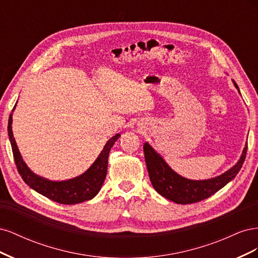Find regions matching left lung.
I'll use <instances>...</instances> for the list:
<instances>
[{"label":"left lung","instance_id":"8db88e82","mask_svg":"<svg viewBox=\"0 0 258 258\" xmlns=\"http://www.w3.org/2000/svg\"><path fill=\"white\" fill-rule=\"evenodd\" d=\"M232 83L240 93L236 82L232 81ZM143 150L148 175L155 190L175 204L189 205L211 197L236 177L244 162L247 144H245L241 157L235 166L221 175L199 181L177 174L147 142L144 143Z\"/></svg>","mask_w":258,"mask_h":258}]
</instances>
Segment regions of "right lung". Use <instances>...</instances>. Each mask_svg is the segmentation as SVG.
<instances>
[{"instance_id": "right-lung-1", "label": "right lung", "mask_w": 258, "mask_h": 258, "mask_svg": "<svg viewBox=\"0 0 258 258\" xmlns=\"http://www.w3.org/2000/svg\"><path fill=\"white\" fill-rule=\"evenodd\" d=\"M15 107H16V105L14 106L13 111L15 110ZM12 123L13 114L10 115L7 131H9L15 163H16L19 174L28 186L48 199L62 205L81 204V202L90 200L97 196L106 176L108 154H110L114 143L120 137L119 134L115 135L108 140L95 162L83 174L66 179V181H51V179L42 177L32 172L27 166V163L23 161L13 135Z\"/></svg>"}]
</instances>
